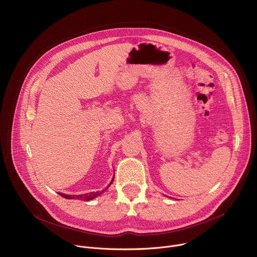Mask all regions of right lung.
<instances>
[{
  "mask_svg": "<svg viewBox=\"0 0 257 257\" xmlns=\"http://www.w3.org/2000/svg\"><path fill=\"white\" fill-rule=\"evenodd\" d=\"M113 181V180H112ZM108 187V186H107ZM107 187L104 189L106 190ZM104 190L102 191H98V192H90V193H86V194H81V195H67V194H63V193H59L62 197L67 198V199H81V200H91L93 198H95L96 196L100 195Z\"/></svg>",
  "mask_w": 257,
  "mask_h": 257,
  "instance_id": "right-lung-1",
  "label": "right lung"
}]
</instances>
